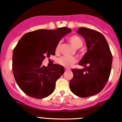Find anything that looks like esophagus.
I'll list each match as a JSON object with an SVG mask.
<instances>
[{"instance_id": "1", "label": "esophagus", "mask_w": 122, "mask_h": 122, "mask_svg": "<svg viewBox=\"0 0 122 122\" xmlns=\"http://www.w3.org/2000/svg\"><path fill=\"white\" fill-rule=\"evenodd\" d=\"M70 70H71V69H69V68H65V71H70Z\"/></svg>"}]
</instances>
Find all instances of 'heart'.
I'll return each instance as SVG.
<instances>
[{
  "instance_id": "1",
  "label": "heart",
  "mask_w": 122,
  "mask_h": 122,
  "mask_svg": "<svg viewBox=\"0 0 122 122\" xmlns=\"http://www.w3.org/2000/svg\"><path fill=\"white\" fill-rule=\"evenodd\" d=\"M69 42H71V44L76 49L80 48L83 46V41L78 36H72L69 39ZM60 47H61V42L58 43L55 48L56 53H58L60 50ZM77 61L76 58L75 57H67V56H61L60 58L58 59L57 62L60 65L62 66L65 67H69L72 66Z\"/></svg>"
}]
</instances>
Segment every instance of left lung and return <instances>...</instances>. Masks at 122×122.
Returning a JSON list of instances; mask_svg holds the SVG:
<instances>
[{
    "mask_svg": "<svg viewBox=\"0 0 122 122\" xmlns=\"http://www.w3.org/2000/svg\"><path fill=\"white\" fill-rule=\"evenodd\" d=\"M77 33L86 41L87 52L79 62L84 69H72L71 91L80 97H89L101 92L107 83L111 71L112 56L103 35L89 28H78Z\"/></svg>",
    "mask_w": 122,
    "mask_h": 122,
    "instance_id": "1",
    "label": "left lung"
}]
</instances>
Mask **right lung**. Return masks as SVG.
I'll return each mask as SVG.
<instances>
[{
  "label": "right lung",
  "instance_id": "obj_1",
  "mask_svg": "<svg viewBox=\"0 0 122 122\" xmlns=\"http://www.w3.org/2000/svg\"><path fill=\"white\" fill-rule=\"evenodd\" d=\"M71 28L41 29L20 38L13 53V72L20 89L33 98L41 99L53 93L56 80L64 73L62 66H42L46 56L55 55L56 45Z\"/></svg>",
  "mask_w": 122,
  "mask_h": 122
}]
</instances>
